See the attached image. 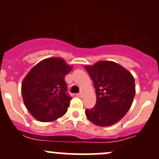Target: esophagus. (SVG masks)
I'll use <instances>...</instances> for the list:
<instances>
[{
    "mask_svg": "<svg viewBox=\"0 0 159 159\" xmlns=\"http://www.w3.org/2000/svg\"><path fill=\"white\" fill-rule=\"evenodd\" d=\"M76 96H78V97H80V98H82L84 96V93L82 92H81V93H77L76 94Z\"/></svg>",
    "mask_w": 159,
    "mask_h": 159,
    "instance_id": "34e87169",
    "label": "esophagus"
}]
</instances>
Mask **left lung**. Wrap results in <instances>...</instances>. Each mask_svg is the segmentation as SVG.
<instances>
[{"mask_svg": "<svg viewBox=\"0 0 159 159\" xmlns=\"http://www.w3.org/2000/svg\"><path fill=\"white\" fill-rule=\"evenodd\" d=\"M96 89V103L86 109L87 119L98 126L117 123L130 109L135 95L132 75L112 61H98L85 66Z\"/></svg>", "mask_w": 159, "mask_h": 159, "instance_id": "1", "label": "left lung"}]
</instances>
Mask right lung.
I'll use <instances>...</instances> for the list:
<instances>
[{
	"instance_id": "obj_1",
	"label": "right lung",
	"mask_w": 159,
	"mask_h": 159,
	"mask_svg": "<svg viewBox=\"0 0 159 159\" xmlns=\"http://www.w3.org/2000/svg\"><path fill=\"white\" fill-rule=\"evenodd\" d=\"M72 67L59 57H49L30 69L21 84L24 103L40 122H52L63 116L72 97L67 93L65 76Z\"/></svg>"
}]
</instances>
